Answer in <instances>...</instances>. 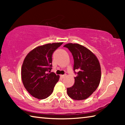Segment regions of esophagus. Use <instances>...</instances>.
Instances as JSON below:
<instances>
[{"mask_svg": "<svg viewBox=\"0 0 125 125\" xmlns=\"http://www.w3.org/2000/svg\"><path fill=\"white\" fill-rule=\"evenodd\" d=\"M65 76H66V75H61L60 77L61 78H62V79H63V78H64Z\"/></svg>", "mask_w": 125, "mask_h": 125, "instance_id": "obj_1", "label": "esophagus"}]
</instances>
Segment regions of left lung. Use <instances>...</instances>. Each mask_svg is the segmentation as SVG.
Returning <instances> with one entry per match:
<instances>
[{
	"mask_svg": "<svg viewBox=\"0 0 125 125\" xmlns=\"http://www.w3.org/2000/svg\"><path fill=\"white\" fill-rule=\"evenodd\" d=\"M68 48L74 59V71H78L74 84L67 88V94L73 100H82L89 98L96 90L101 80V67L98 58L84 46L69 43Z\"/></svg>",
	"mask_w": 125,
	"mask_h": 125,
	"instance_id": "left-lung-1",
	"label": "left lung"
}]
</instances>
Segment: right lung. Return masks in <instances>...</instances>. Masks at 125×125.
<instances>
[{
    "label": "right lung",
    "mask_w": 125,
    "mask_h": 125,
    "mask_svg": "<svg viewBox=\"0 0 125 125\" xmlns=\"http://www.w3.org/2000/svg\"><path fill=\"white\" fill-rule=\"evenodd\" d=\"M62 43L57 42L38 46L25 58L21 67L22 81L25 89L34 98L46 99L53 91L60 76L47 72L51 71L53 53Z\"/></svg>",
    "instance_id": "add662e5"
}]
</instances>
